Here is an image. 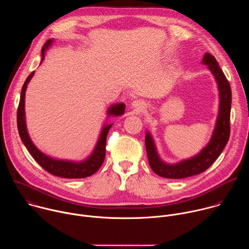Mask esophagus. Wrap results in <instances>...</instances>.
I'll list each match as a JSON object with an SVG mask.
<instances>
[{"instance_id": "esophagus-1", "label": "esophagus", "mask_w": 249, "mask_h": 249, "mask_svg": "<svg viewBox=\"0 0 249 249\" xmlns=\"http://www.w3.org/2000/svg\"><path fill=\"white\" fill-rule=\"evenodd\" d=\"M133 105H134V107H136V108H144V106H145V104L142 102V101H140V100H136V101H134L133 102Z\"/></svg>"}]
</instances>
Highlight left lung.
Masks as SVG:
<instances>
[{"instance_id":"left-lung-1","label":"left lung","mask_w":249,"mask_h":249,"mask_svg":"<svg viewBox=\"0 0 249 249\" xmlns=\"http://www.w3.org/2000/svg\"><path fill=\"white\" fill-rule=\"evenodd\" d=\"M203 63L208 65L212 74L214 75L220 90V109L216 128L213 133L210 143L201 151L200 154L192 159L185 160L176 164L164 163L160 159L153 138L149 133H147L145 144L149 164L155 173L161 177H165V178L180 179L204 172L219 158L230 139L231 105V89L230 83L214 56L210 53H206L203 58Z\"/></svg>"}]
</instances>
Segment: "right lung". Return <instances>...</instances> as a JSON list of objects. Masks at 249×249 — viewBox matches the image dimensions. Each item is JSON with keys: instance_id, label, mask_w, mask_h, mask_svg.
<instances>
[{"instance_id": "1", "label": "right lung", "mask_w": 249, "mask_h": 249, "mask_svg": "<svg viewBox=\"0 0 249 249\" xmlns=\"http://www.w3.org/2000/svg\"><path fill=\"white\" fill-rule=\"evenodd\" d=\"M52 40L49 39L46 41L42 48V60L44 59V53L45 50L51 45ZM34 74L33 72L27 77L26 81L24 82L21 93H20V99L18 107V113H17V122H18V129L19 137L22 141V143L28 150L29 154L32 156V158L36 160V162L42 166L46 171L49 173L64 177V178H84V177H88L95 173L99 167L101 166L104 159H105V145H106V137H107L108 131L111 128L112 124L104 126V128L101 131L100 137L98 139V142L96 144V147L91 154L89 158H88L86 160L81 162H74V161H68V160H53L49 158L48 156L42 154L36 147L33 145L31 142L25 125V116H24V96H25V89L27 87L28 82L32 78ZM125 111V104L118 103L115 104L109 108L108 114L109 115H115L119 116L122 115Z\"/></svg>"}]
</instances>
